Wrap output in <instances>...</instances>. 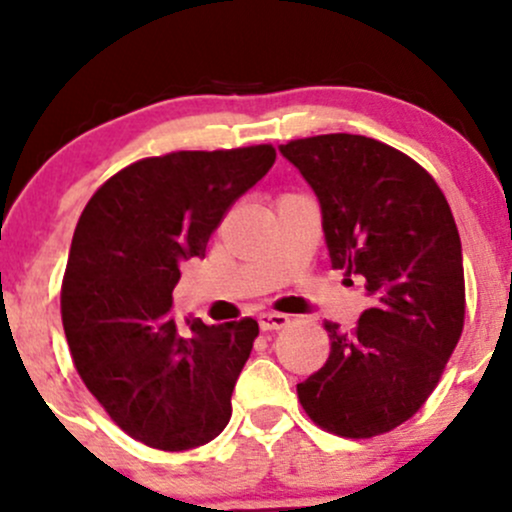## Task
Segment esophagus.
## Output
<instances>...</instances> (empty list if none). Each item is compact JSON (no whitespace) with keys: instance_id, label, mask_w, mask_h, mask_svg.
<instances>
[{"instance_id":"1","label":"esophagus","mask_w":512,"mask_h":512,"mask_svg":"<svg viewBox=\"0 0 512 512\" xmlns=\"http://www.w3.org/2000/svg\"><path fill=\"white\" fill-rule=\"evenodd\" d=\"M258 324H261L263 332H276V329H283L290 324V317L283 315V312H263L258 317Z\"/></svg>"}]
</instances>
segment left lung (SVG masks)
Masks as SVG:
<instances>
[{
    "instance_id": "1",
    "label": "left lung",
    "mask_w": 512,
    "mask_h": 512,
    "mask_svg": "<svg viewBox=\"0 0 512 512\" xmlns=\"http://www.w3.org/2000/svg\"><path fill=\"white\" fill-rule=\"evenodd\" d=\"M280 153L320 200L332 268L371 298L351 332L324 322L329 359L298 383L302 410L346 439L395 430L437 388L464 329V261L447 197L420 163L368 136H310Z\"/></svg>"
}]
</instances>
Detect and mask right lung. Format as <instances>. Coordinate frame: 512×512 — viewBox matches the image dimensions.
<instances>
[{"label": "right lung", "instance_id": "obj_1", "mask_svg": "<svg viewBox=\"0 0 512 512\" xmlns=\"http://www.w3.org/2000/svg\"><path fill=\"white\" fill-rule=\"evenodd\" d=\"M276 163L271 144L141 158L102 185L75 227L60 288L82 383L129 437L163 452L207 444L232 417V390L258 322L170 315L180 263L205 258L229 207Z\"/></svg>", "mask_w": 512, "mask_h": 512}]
</instances>
